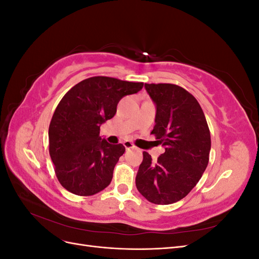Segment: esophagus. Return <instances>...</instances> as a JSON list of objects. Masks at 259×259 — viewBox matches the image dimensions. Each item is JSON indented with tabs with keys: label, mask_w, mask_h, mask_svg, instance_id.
<instances>
[{
	"label": "esophagus",
	"mask_w": 259,
	"mask_h": 259,
	"mask_svg": "<svg viewBox=\"0 0 259 259\" xmlns=\"http://www.w3.org/2000/svg\"><path fill=\"white\" fill-rule=\"evenodd\" d=\"M124 147L126 148V149H133V148H135L134 144L131 143V142H124Z\"/></svg>",
	"instance_id": "34e87169"
}]
</instances>
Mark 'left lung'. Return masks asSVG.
Returning a JSON list of instances; mask_svg holds the SVG:
<instances>
[{
  "instance_id": "left-lung-1",
  "label": "left lung",
  "mask_w": 259,
  "mask_h": 259,
  "mask_svg": "<svg viewBox=\"0 0 259 259\" xmlns=\"http://www.w3.org/2000/svg\"><path fill=\"white\" fill-rule=\"evenodd\" d=\"M156 107L151 134L165 148L155 162L144 151L136 187L154 204L184 199L198 184L208 164L210 134L198 100L175 84H145Z\"/></svg>"
}]
</instances>
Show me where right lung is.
<instances>
[{"instance_id": "1", "label": "right lung", "mask_w": 259, "mask_h": 259, "mask_svg": "<svg viewBox=\"0 0 259 259\" xmlns=\"http://www.w3.org/2000/svg\"><path fill=\"white\" fill-rule=\"evenodd\" d=\"M143 86L142 82L93 76L62 97L50 124L49 142L55 173L69 192L88 197L110 185L125 147L101 138L100 125L112 119L124 96L136 94Z\"/></svg>"}]
</instances>
